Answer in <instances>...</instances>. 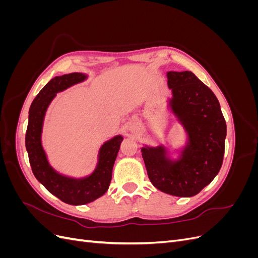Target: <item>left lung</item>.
Returning <instances> with one entry per match:
<instances>
[{
    "mask_svg": "<svg viewBox=\"0 0 258 258\" xmlns=\"http://www.w3.org/2000/svg\"><path fill=\"white\" fill-rule=\"evenodd\" d=\"M171 110L182 123L188 143L171 160L166 148L142 147L148 177L156 188L176 197H192L220 172L227 128L220 102L192 72H168Z\"/></svg>",
    "mask_w": 258,
    "mask_h": 258,
    "instance_id": "obj_1",
    "label": "left lung"
}]
</instances>
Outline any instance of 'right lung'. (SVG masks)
I'll use <instances>...</instances> for the list:
<instances>
[{"mask_svg":"<svg viewBox=\"0 0 258 258\" xmlns=\"http://www.w3.org/2000/svg\"><path fill=\"white\" fill-rule=\"evenodd\" d=\"M85 79L86 75L82 73H71L53 77L46 84L30 106L26 132V148L34 176L53 196L72 206L89 204L106 192L112 179L114 162L122 141L121 136H116L102 145L99 152L97 168L89 176L68 177L59 174L49 166L41 142L46 110L57 92L81 83Z\"/></svg>","mask_w":258,"mask_h":258,"instance_id":"1","label":"right lung"}]
</instances>
